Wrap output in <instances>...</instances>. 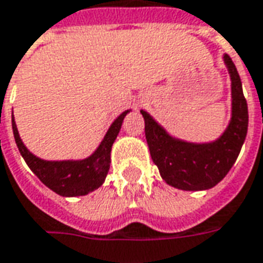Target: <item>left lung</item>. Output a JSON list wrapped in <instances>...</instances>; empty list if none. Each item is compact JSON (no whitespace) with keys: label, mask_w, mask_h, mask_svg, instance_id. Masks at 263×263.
I'll return each instance as SVG.
<instances>
[{"label":"left lung","mask_w":263,"mask_h":263,"mask_svg":"<svg viewBox=\"0 0 263 263\" xmlns=\"http://www.w3.org/2000/svg\"><path fill=\"white\" fill-rule=\"evenodd\" d=\"M232 82V118L214 142L192 144L171 137L146 111L145 137L152 161L162 179L183 191H202L215 186L225 178L239 155L248 132V105L242 82L229 55H223Z\"/></svg>","instance_id":"obj_1"}]
</instances>
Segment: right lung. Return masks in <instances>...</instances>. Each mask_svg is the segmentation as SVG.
<instances>
[{"label":"right lung","instance_id":"add662e5","mask_svg":"<svg viewBox=\"0 0 263 263\" xmlns=\"http://www.w3.org/2000/svg\"><path fill=\"white\" fill-rule=\"evenodd\" d=\"M128 112L129 111L122 112L114 121L97 151L91 157L81 161H45L31 154L20 138L14 115H12V132H14L16 146L25 159V162L44 185H47L49 189H52L61 196L87 195L100 188L105 181L111 163V148L114 141L118 137L122 121Z\"/></svg>","mask_w":263,"mask_h":263}]
</instances>
